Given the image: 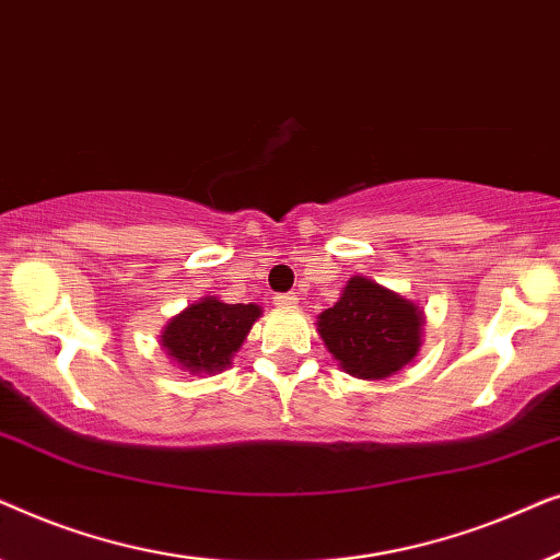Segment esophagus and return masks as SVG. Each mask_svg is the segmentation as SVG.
Wrapping results in <instances>:
<instances>
[{
  "label": "esophagus",
  "instance_id": "esophagus-1",
  "mask_svg": "<svg viewBox=\"0 0 560 560\" xmlns=\"http://www.w3.org/2000/svg\"><path fill=\"white\" fill-rule=\"evenodd\" d=\"M295 303H298V298L293 293L275 295V305H278V308H295Z\"/></svg>",
  "mask_w": 560,
  "mask_h": 560
}]
</instances>
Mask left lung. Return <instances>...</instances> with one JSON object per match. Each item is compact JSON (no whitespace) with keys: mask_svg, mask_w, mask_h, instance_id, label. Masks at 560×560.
<instances>
[{"mask_svg":"<svg viewBox=\"0 0 560 560\" xmlns=\"http://www.w3.org/2000/svg\"><path fill=\"white\" fill-rule=\"evenodd\" d=\"M420 305L364 275L349 278L334 308L318 316V336L339 366L357 380L393 377L423 347Z\"/></svg>","mask_w":560,"mask_h":560,"instance_id":"left-lung-1","label":"left lung"}]
</instances>
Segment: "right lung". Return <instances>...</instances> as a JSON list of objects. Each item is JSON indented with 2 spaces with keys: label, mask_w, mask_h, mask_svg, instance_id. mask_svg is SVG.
<instances>
[{
  "label": "right lung",
  "mask_w": 560,
  "mask_h": 560,
  "mask_svg": "<svg viewBox=\"0 0 560 560\" xmlns=\"http://www.w3.org/2000/svg\"><path fill=\"white\" fill-rule=\"evenodd\" d=\"M259 316L262 308L255 303H224L217 295H203L167 320L160 347L183 372L198 377L219 374L232 364Z\"/></svg>",
  "instance_id": "obj_1"
}]
</instances>
